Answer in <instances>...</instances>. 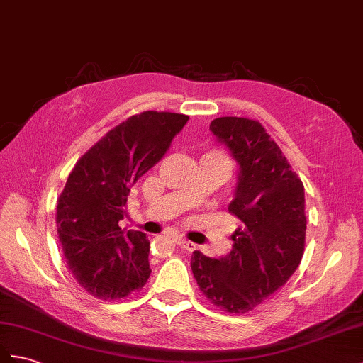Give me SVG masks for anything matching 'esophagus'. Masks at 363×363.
<instances>
[{"label": "esophagus", "instance_id": "1", "mask_svg": "<svg viewBox=\"0 0 363 363\" xmlns=\"http://www.w3.org/2000/svg\"><path fill=\"white\" fill-rule=\"evenodd\" d=\"M177 245H179L180 248L189 251V252H192V251H196V250H197V245H196V243H192V242L186 240V238H183V237H179V238H177Z\"/></svg>", "mask_w": 363, "mask_h": 363}]
</instances>
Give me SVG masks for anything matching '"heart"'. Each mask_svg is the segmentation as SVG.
I'll return each instance as SVG.
<instances>
[{"label":"heart","instance_id":"1","mask_svg":"<svg viewBox=\"0 0 363 363\" xmlns=\"http://www.w3.org/2000/svg\"><path fill=\"white\" fill-rule=\"evenodd\" d=\"M201 160H212V162H216V163H218V164H222V166L225 167V169H228V171H229V166H231V164H229L228 155L222 151V149H211V151L203 154Z\"/></svg>","mask_w":363,"mask_h":363}]
</instances>
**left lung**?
<instances>
[{
    "label": "left lung",
    "instance_id": "left-lung-1",
    "mask_svg": "<svg viewBox=\"0 0 363 363\" xmlns=\"http://www.w3.org/2000/svg\"><path fill=\"white\" fill-rule=\"evenodd\" d=\"M209 128L240 166L228 211L242 225L226 257L194 251L191 269L212 305L245 314L284 286L303 257L305 189L257 120L220 117Z\"/></svg>",
    "mask_w": 363,
    "mask_h": 363
}]
</instances>
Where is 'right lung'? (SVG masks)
<instances>
[{
	"label": "right lung",
	"instance_id": "1",
	"mask_svg": "<svg viewBox=\"0 0 363 363\" xmlns=\"http://www.w3.org/2000/svg\"><path fill=\"white\" fill-rule=\"evenodd\" d=\"M189 120L184 113L145 111L111 129L84 152L57 201V233L67 269L100 300L125 298L149 279V242L123 233L130 188L160 162Z\"/></svg>",
	"mask_w": 363,
	"mask_h": 363
}]
</instances>
